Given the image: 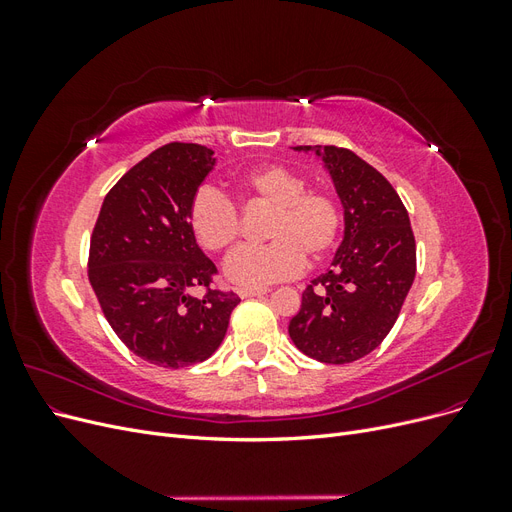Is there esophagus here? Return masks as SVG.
I'll use <instances>...</instances> for the list:
<instances>
[{"label": "esophagus", "instance_id": "obj_1", "mask_svg": "<svg viewBox=\"0 0 512 512\" xmlns=\"http://www.w3.org/2000/svg\"><path fill=\"white\" fill-rule=\"evenodd\" d=\"M269 288H241L239 290V297L241 299H252V297H262V294H267Z\"/></svg>", "mask_w": 512, "mask_h": 512}]
</instances>
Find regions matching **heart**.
I'll use <instances>...</instances> for the list:
<instances>
[{
  "label": "heart",
  "mask_w": 512,
  "mask_h": 512,
  "mask_svg": "<svg viewBox=\"0 0 512 512\" xmlns=\"http://www.w3.org/2000/svg\"><path fill=\"white\" fill-rule=\"evenodd\" d=\"M239 196L271 207L265 245H243L226 258L224 273L241 288H262L299 275L305 258L322 260L339 241L342 209L329 192L305 190L307 181L282 164H265L237 177ZM194 239L224 252L239 237V213L220 192L203 188L188 211Z\"/></svg>",
  "instance_id": "1"
}]
</instances>
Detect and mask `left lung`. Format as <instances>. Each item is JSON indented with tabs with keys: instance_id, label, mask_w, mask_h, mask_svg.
<instances>
[{
	"instance_id": "left-lung-1",
	"label": "left lung",
	"mask_w": 512,
	"mask_h": 512,
	"mask_svg": "<svg viewBox=\"0 0 512 512\" xmlns=\"http://www.w3.org/2000/svg\"><path fill=\"white\" fill-rule=\"evenodd\" d=\"M316 153L344 207V239L331 269L312 280L290 339L320 363L363 359L389 335L416 275L408 211L374 166L342 147H292Z\"/></svg>"
}]
</instances>
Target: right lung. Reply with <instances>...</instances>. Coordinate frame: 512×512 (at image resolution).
<instances>
[{
    "label": "right lung",
    "instance_id": "right-lung-1",
    "mask_svg": "<svg viewBox=\"0 0 512 512\" xmlns=\"http://www.w3.org/2000/svg\"><path fill=\"white\" fill-rule=\"evenodd\" d=\"M213 151L168 143L132 166L106 194L89 245V282L117 337L160 367L203 363L220 348L235 292L210 290L218 273L200 250L188 211L215 166Z\"/></svg>",
    "mask_w": 512,
    "mask_h": 512
}]
</instances>
